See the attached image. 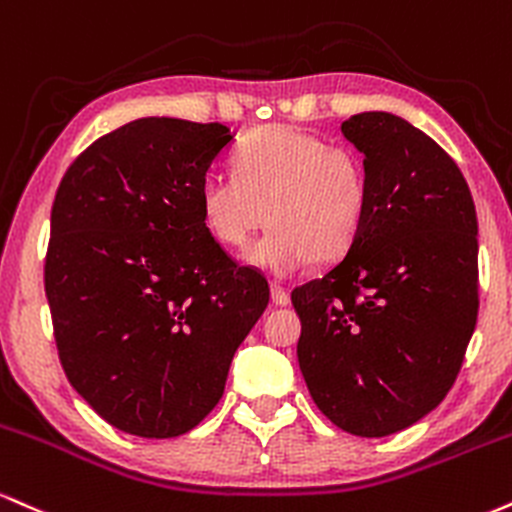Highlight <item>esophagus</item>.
<instances>
[{"label": "esophagus", "instance_id": "obj_1", "mask_svg": "<svg viewBox=\"0 0 512 512\" xmlns=\"http://www.w3.org/2000/svg\"><path fill=\"white\" fill-rule=\"evenodd\" d=\"M270 299H273L275 306H287V304H290V292H287L285 287L273 285V287H270Z\"/></svg>", "mask_w": 512, "mask_h": 512}]
</instances>
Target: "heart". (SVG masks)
<instances>
[{
	"label": "heart",
	"instance_id": "1",
	"mask_svg": "<svg viewBox=\"0 0 512 512\" xmlns=\"http://www.w3.org/2000/svg\"><path fill=\"white\" fill-rule=\"evenodd\" d=\"M234 174L208 172L198 186L203 225L230 249H244L251 266L290 278L318 258L345 254L369 215L364 160L326 138L270 124L251 131L234 150Z\"/></svg>",
	"mask_w": 512,
	"mask_h": 512
}]
</instances>
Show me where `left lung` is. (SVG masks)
<instances>
[{
  "label": "left lung",
  "instance_id": "obj_1",
  "mask_svg": "<svg viewBox=\"0 0 512 512\" xmlns=\"http://www.w3.org/2000/svg\"><path fill=\"white\" fill-rule=\"evenodd\" d=\"M364 155L369 215L335 266L292 292L299 369L335 426L362 438L441 405L477 326V210L434 138L390 112L342 122Z\"/></svg>",
  "mask_w": 512,
  "mask_h": 512
}]
</instances>
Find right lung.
Wrapping results in <instances>:
<instances>
[{"mask_svg": "<svg viewBox=\"0 0 512 512\" xmlns=\"http://www.w3.org/2000/svg\"><path fill=\"white\" fill-rule=\"evenodd\" d=\"M222 124L143 117L83 150L52 206L45 292L64 374L124 434L174 438L218 405L268 282L198 210Z\"/></svg>", "mask_w": 512, "mask_h": 512, "instance_id": "add662e5", "label": "right lung"}]
</instances>
